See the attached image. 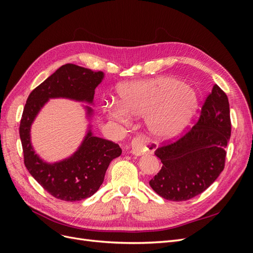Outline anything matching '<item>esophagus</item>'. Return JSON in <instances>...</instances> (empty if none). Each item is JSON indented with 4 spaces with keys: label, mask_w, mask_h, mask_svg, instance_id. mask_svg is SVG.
Here are the masks:
<instances>
[{
    "label": "esophagus",
    "mask_w": 253,
    "mask_h": 253,
    "mask_svg": "<svg viewBox=\"0 0 253 253\" xmlns=\"http://www.w3.org/2000/svg\"><path fill=\"white\" fill-rule=\"evenodd\" d=\"M154 152V147L153 145H148L147 140L143 138V136H136L132 140L131 143V153L134 155H143L144 153H153Z\"/></svg>",
    "instance_id": "obj_1"
}]
</instances>
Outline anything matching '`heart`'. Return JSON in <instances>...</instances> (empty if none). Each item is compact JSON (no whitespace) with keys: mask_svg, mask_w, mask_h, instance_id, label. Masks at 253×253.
Listing matches in <instances>:
<instances>
[{"mask_svg":"<svg viewBox=\"0 0 253 253\" xmlns=\"http://www.w3.org/2000/svg\"><path fill=\"white\" fill-rule=\"evenodd\" d=\"M119 97L120 104L111 102L106 105L109 116L125 122L127 115H147L145 125L157 138L178 133L197 106L194 90L169 77L124 84L119 87Z\"/></svg>","mask_w":253,"mask_h":253,"instance_id":"1","label":"heart"}]
</instances>
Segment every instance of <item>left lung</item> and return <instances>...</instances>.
<instances>
[{"mask_svg":"<svg viewBox=\"0 0 253 253\" xmlns=\"http://www.w3.org/2000/svg\"><path fill=\"white\" fill-rule=\"evenodd\" d=\"M230 136L228 97L214 84L196 124L177 139L163 141L156 149L162 169L150 180L151 188L173 202L188 201L203 193L224 170Z\"/></svg>","mask_w":253,"mask_h":253,"instance_id":"8db88e82","label":"left lung"}]
</instances>
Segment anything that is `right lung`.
<instances>
[{
	"instance_id": "add662e5",
	"label": "right lung",
	"mask_w": 253,
	"mask_h": 253,
	"mask_svg": "<svg viewBox=\"0 0 253 253\" xmlns=\"http://www.w3.org/2000/svg\"><path fill=\"white\" fill-rule=\"evenodd\" d=\"M102 78V72L96 73L75 64H65L29 94L23 110L20 138L24 165L42 188L57 200L77 202L97 192L110 163L121 155L122 150L119 144L93 136L89 131L72 157L48 165L35 154L30 143V126L49 98L65 97L91 102L95 88ZM87 110L90 114L91 110Z\"/></svg>"
}]
</instances>
